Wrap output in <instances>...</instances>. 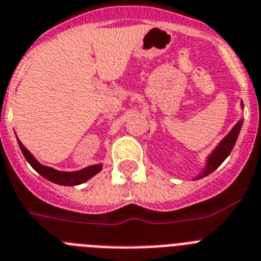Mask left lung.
Here are the masks:
<instances>
[{
  "instance_id": "obj_1",
  "label": "left lung",
  "mask_w": 261,
  "mask_h": 261,
  "mask_svg": "<svg viewBox=\"0 0 261 261\" xmlns=\"http://www.w3.org/2000/svg\"><path fill=\"white\" fill-rule=\"evenodd\" d=\"M240 105H242V109H243V107H244L243 102ZM242 126H243V119H240L235 126L232 127V130L229 131L228 134L225 135L222 141H220V143L216 146L215 150L212 151L211 154L208 155L207 162H205V167L203 168V171H201L195 179H201V178H204V176H207V175H210L211 172L215 171L216 168H218L219 166H220L225 159H227V156L231 154L232 148H233V146H235L236 139H238L239 137V133H240V130H242Z\"/></svg>"
}]
</instances>
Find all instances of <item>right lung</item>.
<instances>
[{"instance_id":"add662e5","label":"right lung","mask_w":261,"mask_h":261,"mask_svg":"<svg viewBox=\"0 0 261 261\" xmlns=\"http://www.w3.org/2000/svg\"><path fill=\"white\" fill-rule=\"evenodd\" d=\"M19 144V148L22 151L23 156L29 164L32 166L39 175H42L43 178L47 179V180L56 183V185L60 186H78L85 183L86 180L91 179L94 175H97L98 172L102 170V164H94V166H89L86 168H82L80 171H58V170H54L51 167H47V166H43V164L39 163L36 158L33 156L32 152H30L28 148L21 143L19 139H17Z\"/></svg>"}]
</instances>
